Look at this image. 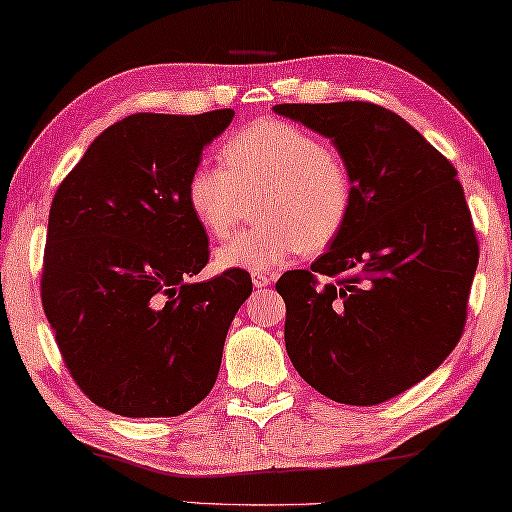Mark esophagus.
Instances as JSON below:
<instances>
[{"instance_id": "obj_1", "label": "esophagus", "mask_w": 512, "mask_h": 512, "mask_svg": "<svg viewBox=\"0 0 512 512\" xmlns=\"http://www.w3.org/2000/svg\"><path fill=\"white\" fill-rule=\"evenodd\" d=\"M273 280H276V273H253L255 289L269 287V285H273Z\"/></svg>"}]
</instances>
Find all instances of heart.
<instances>
[{"instance_id": "1", "label": "heart", "mask_w": 512, "mask_h": 512, "mask_svg": "<svg viewBox=\"0 0 512 512\" xmlns=\"http://www.w3.org/2000/svg\"><path fill=\"white\" fill-rule=\"evenodd\" d=\"M223 167L200 163L188 174L186 204L216 239H225L241 216L243 195L262 190V225L216 250L223 271L264 273L296 253H319L345 230L354 204L347 165L303 128L259 119L230 135L220 149Z\"/></svg>"}]
</instances>
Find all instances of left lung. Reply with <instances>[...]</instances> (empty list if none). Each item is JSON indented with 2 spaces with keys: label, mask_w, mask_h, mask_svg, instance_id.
Instances as JSON below:
<instances>
[{
  "label": "left lung",
  "mask_w": 512,
  "mask_h": 512,
  "mask_svg": "<svg viewBox=\"0 0 512 512\" xmlns=\"http://www.w3.org/2000/svg\"><path fill=\"white\" fill-rule=\"evenodd\" d=\"M273 112L329 137L354 183L331 248L310 271L276 282L287 354L326 398L386 402L432 375L464 329L478 241L457 172L375 103H282Z\"/></svg>",
  "instance_id": "1"
}]
</instances>
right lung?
Wrapping results in <instances>:
<instances>
[{"instance_id": "1", "label": "right lung", "mask_w": 512, "mask_h": 512, "mask_svg": "<svg viewBox=\"0 0 512 512\" xmlns=\"http://www.w3.org/2000/svg\"><path fill=\"white\" fill-rule=\"evenodd\" d=\"M232 117L131 114L89 144L52 200L43 310L73 379L112 414H186L216 384L253 282L239 269L190 282L209 241L186 181Z\"/></svg>"}]
</instances>
